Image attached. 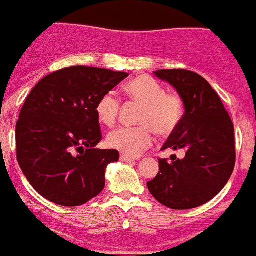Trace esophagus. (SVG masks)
<instances>
[{
	"label": "esophagus",
	"mask_w": 256,
	"mask_h": 256,
	"mask_svg": "<svg viewBox=\"0 0 256 256\" xmlns=\"http://www.w3.org/2000/svg\"><path fill=\"white\" fill-rule=\"evenodd\" d=\"M120 160L122 162H134L136 158H130V156H126V155H120Z\"/></svg>",
	"instance_id": "34e87169"
}]
</instances>
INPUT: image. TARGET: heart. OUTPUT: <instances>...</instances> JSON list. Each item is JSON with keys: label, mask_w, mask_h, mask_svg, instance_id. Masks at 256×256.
<instances>
[{"label": "heart", "mask_w": 256, "mask_h": 256, "mask_svg": "<svg viewBox=\"0 0 256 256\" xmlns=\"http://www.w3.org/2000/svg\"><path fill=\"white\" fill-rule=\"evenodd\" d=\"M126 94L142 108L137 116L138 126H122L108 133L106 144L123 155L137 158L152 144L155 130L159 136H169L180 126L184 114L180 96L165 92L158 80L140 76L126 86ZM120 102L114 92H108L96 104L97 119L106 126H112L119 114Z\"/></svg>", "instance_id": "b5f03b06"}]
</instances>
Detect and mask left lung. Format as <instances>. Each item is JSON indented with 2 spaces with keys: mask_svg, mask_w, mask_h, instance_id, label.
<instances>
[{
  "mask_svg": "<svg viewBox=\"0 0 256 256\" xmlns=\"http://www.w3.org/2000/svg\"><path fill=\"white\" fill-rule=\"evenodd\" d=\"M155 76L173 86L184 105L182 122L162 150H184L186 156L160 159V172L148 182V188L170 209H194L216 198L232 176L234 123L218 94L201 76L184 69L158 70Z\"/></svg>",
  "mask_w": 256,
  "mask_h": 256,
  "instance_id": "left-lung-1",
  "label": "left lung"
}]
</instances>
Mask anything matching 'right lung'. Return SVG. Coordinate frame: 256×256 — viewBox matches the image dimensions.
I'll use <instances>...</instances> for the list:
<instances>
[{"label": "right lung", "mask_w": 256, "mask_h": 256, "mask_svg": "<svg viewBox=\"0 0 256 256\" xmlns=\"http://www.w3.org/2000/svg\"><path fill=\"white\" fill-rule=\"evenodd\" d=\"M126 76L79 65L48 74L32 90L16 123V158L40 196L79 206L102 191L106 166L119 152L96 148L102 140L96 104Z\"/></svg>", "instance_id": "obj_1"}]
</instances>
